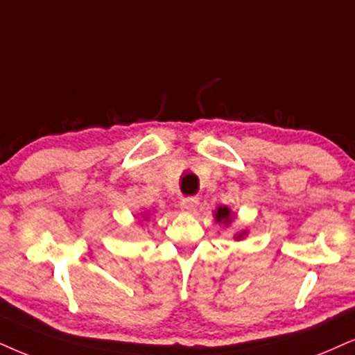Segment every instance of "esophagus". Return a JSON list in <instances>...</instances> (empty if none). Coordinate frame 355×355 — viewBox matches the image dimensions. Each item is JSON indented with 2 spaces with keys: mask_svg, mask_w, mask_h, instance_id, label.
Masks as SVG:
<instances>
[{
  "mask_svg": "<svg viewBox=\"0 0 355 355\" xmlns=\"http://www.w3.org/2000/svg\"><path fill=\"white\" fill-rule=\"evenodd\" d=\"M180 208L182 211H185V213H193V211H196V208H198V198H195V196L183 198L180 201Z\"/></svg>",
  "mask_w": 355,
  "mask_h": 355,
  "instance_id": "1",
  "label": "esophagus"
}]
</instances>
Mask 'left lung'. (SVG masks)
Listing matches in <instances>:
<instances>
[{
  "label": "left lung",
  "instance_id": "1",
  "mask_svg": "<svg viewBox=\"0 0 355 355\" xmlns=\"http://www.w3.org/2000/svg\"><path fill=\"white\" fill-rule=\"evenodd\" d=\"M232 218H234V214L231 213V209L227 208V206H218V209L214 211V219H216L218 223H223V224H230L232 221ZM245 236V231H242L241 234H237L234 239H242V237Z\"/></svg>",
  "mask_w": 355,
  "mask_h": 355
}]
</instances>
